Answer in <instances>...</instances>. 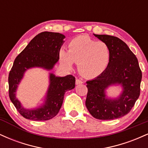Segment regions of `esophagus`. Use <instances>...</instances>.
Here are the masks:
<instances>
[{
	"label": "esophagus",
	"instance_id": "1",
	"mask_svg": "<svg viewBox=\"0 0 148 148\" xmlns=\"http://www.w3.org/2000/svg\"><path fill=\"white\" fill-rule=\"evenodd\" d=\"M83 81L82 80H81V79H76V85H79V84H83Z\"/></svg>",
	"mask_w": 148,
	"mask_h": 148
}]
</instances>
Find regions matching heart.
I'll return each instance as SVG.
<instances>
[{
  "instance_id": "heart-1",
  "label": "heart",
  "mask_w": 148,
  "mask_h": 148,
  "mask_svg": "<svg viewBox=\"0 0 148 148\" xmlns=\"http://www.w3.org/2000/svg\"><path fill=\"white\" fill-rule=\"evenodd\" d=\"M59 56L64 67L71 69L74 62L78 64L79 72L83 76L94 78L108 67L111 51L105 42H97L87 35H81L71 40L67 51L61 49Z\"/></svg>"
}]
</instances>
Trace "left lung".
<instances>
[{
	"instance_id": "8db88e82",
	"label": "left lung",
	"mask_w": 148,
	"mask_h": 148,
	"mask_svg": "<svg viewBox=\"0 0 148 148\" xmlns=\"http://www.w3.org/2000/svg\"><path fill=\"white\" fill-rule=\"evenodd\" d=\"M94 35L108 46L111 58L104 72L86 82V106L96 119L120 118L130 113L140 95L142 72L137 58L123 40L111 35ZM114 84L122 85L123 93L117 100L107 99L105 89Z\"/></svg>"
}]
</instances>
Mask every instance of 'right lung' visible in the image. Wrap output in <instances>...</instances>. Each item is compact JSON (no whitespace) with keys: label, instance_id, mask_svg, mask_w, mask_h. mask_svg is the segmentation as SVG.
<instances>
[{"label":"right lung","instance_id":"1","mask_svg":"<svg viewBox=\"0 0 148 148\" xmlns=\"http://www.w3.org/2000/svg\"><path fill=\"white\" fill-rule=\"evenodd\" d=\"M64 36L58 33L42 32L36 35L16 56L8 76L9 97L18 113L23 118L35 121L47 120L56 116L63 101L64 93L75 87V77L67 75L56 77L50 74L51 84L43 106L35 110L24 109L15 97L17 85L27 69L40 67L51 69L59 59Z\"/></svg>","mask_w":148,"mask_h":148}]
</instances>
